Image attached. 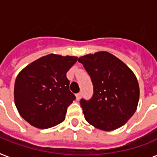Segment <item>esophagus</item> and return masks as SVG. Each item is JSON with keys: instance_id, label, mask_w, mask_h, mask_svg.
<instances>
[{"instance_id": "1", "label": "esophagus", "mask_w": 157, "mask_h": 157, "mask_svg": "<svg viewBox=\"0 0 157 157\" xmlns=\"http://www.w3.org/2000/svg\"><path fill=\"white\" fill-rule=\"evenodd\" d=\"M81 94H82V93H81V92H79L78 94H76V100H79V99H80V98H81Z\"/></svg>"}]
</instances>
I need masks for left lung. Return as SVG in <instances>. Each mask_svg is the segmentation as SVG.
I'll return each mask as SVG.
<instances>
[{
    "label": "left lung",
    "instance_id": "obj_1",
    "mask_svg": "<svg viewBox=\"0 0 157 157\" xmlns=\"http://www.w3.org/2000/svg\"><path fill=\"white\" fill-rule=\"evenodd\" d=\"M78 62L84 65L94 86L92 98L80 101L86 121L105 131L122 126L139 103V86L134 72L106 51L81 56Z\"/></svg>",
    "mask_w": 157,
    "mask_h": 157
}]
</instances>
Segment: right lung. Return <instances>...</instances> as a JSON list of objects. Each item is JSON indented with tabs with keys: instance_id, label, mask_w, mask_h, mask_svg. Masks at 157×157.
<instances>
[{
	"instance_id": "1",
	"label": "right lung",
	"mask_w": 157,
	"mask_h": 157,
	"mask_svg": "<svg viewBox=\"0 0 157 157\" xmlns=\"http://www.w3.org/2000/svg\"><path fill=\"white\" fill-rule=\"evenodd\" d=\"M77 57L50 54L23 68L14 83V103L19 114L33 126L48 129L65 120L76 99L66 74Z\"/></svg>"
}]
</instances>
